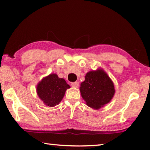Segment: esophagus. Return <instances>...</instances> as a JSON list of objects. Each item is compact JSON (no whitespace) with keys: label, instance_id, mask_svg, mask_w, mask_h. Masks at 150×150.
<instances>
[{"label":"esophagus","instance_id":"esophagus-1","mask_svg":"<svg viewBox=\"0 0 150 150\" xmlns=\"http://www.w3.org/2000/svg\"><path fill=\"white\" fill-rule=\"evenodd\" d=\"M79 82H73L71 83V86L73 87H75V88H77L79 87Z\"/></svg>","mask_w":150,"mask_h":150}]
</instances>
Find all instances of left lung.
<instances>
[{"label":"left lung","instance_id":"obj_1","mask_svg":"<svg viewBox=\"0 0 150 150\" xmlns=\"http://www.w3.org/2000/svg\"><path fill=\"white\" fill-rule=\"evenodd\" d=\"M79 89L87 105L96 110L110 102L115 93L113 82L100 69L88 72Z\"/></svg>","mask_w":150,"mask_h":150}]
</instances>
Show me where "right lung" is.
Instances as JSON below:
<instances>
[{
    "label": "right lung",
    "mask_w": 150,
    "mask_h": 150,
    "mask_svg": "<svg viewBox=\"0 0 150 150\" xmlns=\"http://www.w3.org/2000/svg\"><path fill=\"white\" fill-rule=\"evenodd\" d=\"M70 86L64 79L59 78L55 73L44 77L37 85V94L45 105L55 106L63 99L65 91Z\"/></svg>",
    "instance_id": "1"
}]
</instances>
